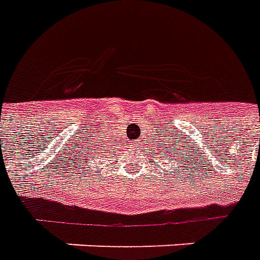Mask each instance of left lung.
<instances>
[{
  "label": "left lung",
  "instance_id": "1",
  "mask_svg": "<svg viewBox=\"0 0 260 260\" xmlns=\"http://www.w3.org/2000/svg\"><path fill=\"white\" fill-rule=\"evenodd\" d=\"M156 143V141H154ZM186 145V144H185ZM183 145H179V140H175L172 141V145L167 144V143H162V141H158V144H155V154L158 155V158H164V156H171L169 159L171 161H178L182 165H192V155L193 152L189 155V145L186 148H180ZM200 156V154H199ZM175 159L174 160L173 158ZM186 168V167H185Z\"/></svg>",
  "mask_w": 260,
  "mask_h": 260
}]
</instances>
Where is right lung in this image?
Instances as JSON below:
<instances>
[{
  "label": "right lung",
  "instance_id": "right-lung-1",
  "mask_svg": "<svg viewBox=\"0 0 260 260\" xmlns=\"http://www.w3.org/2000/svg\"><path fill=\"white\" fill-rule=\"evenodd\" d=\"M85 148H88V145H85V147H80V150L77 151V152H75V151H73V152H74V154H77V156H78V158H77V159H75V161H77V164H84L85 161H83V159H85V157L87 158L86 161H89V158H91V152H92V150H86L85 151ZM93 148H95V150H99V147H96V145H93Z\"/></svg>",
  "mask_w": 260,
  "mask_h": 260
}]
</instances>
